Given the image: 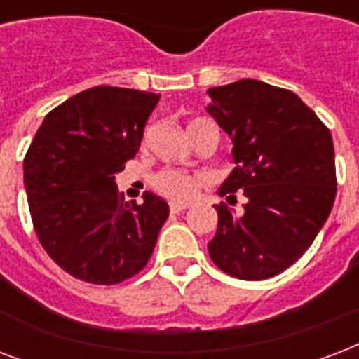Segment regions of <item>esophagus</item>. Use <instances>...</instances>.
Wrapping results in <instances>:
<instances>
[{
  "mask_svg": "<svg viewBox=\"0 0 359 359\" xmlns=\"http://www.w3.org/2000/svg\"><path fill=\"white\" fill-rule=\"evenodd\" d=\"M169 209H171V212H182V210L188 209V205H184V203H171V205H169Z\"/></svg>",
  "mask_w": 359,
  "mask_h": 359,
  "instance_id": "obj_1",
  "label": "esophagus"
}]
</instances>
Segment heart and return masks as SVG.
I'll use <instances>...</instances> for the list:
<instances>
[{
    "instance_id": "heart-1",
    "label": "heart",
    "mask_w": 359,
    "mask_h": 359,
    "mask_svg": "<svg viewBox=\"0 0 359 359\" xmlns=\"http://www.w3.org/2000/svg\"><path fill=\"white\" fill-rule=\"evenodd\" d=\"M207 182L203 175L198 173H186V171H179V169H165L161 173L156 175L154 184L156 188L168 196V198L175 199V201H188L196 196V191Z\"/></svg>"
}]
</instances>
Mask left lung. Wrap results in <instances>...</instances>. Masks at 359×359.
Instances as JSON below:
<instances>
[{
  "label": "left lung",
  "mask_w": 359,
  "mask_h": 359,
  "mask_svg": "<svg viewBox=\"0 0 359 359\" xmlns=\"http://www.w3.org/2000/svg\"><path fill=\"white\" fill-rule=\"evenodd\" d=\"M207 94V111L233 141L235 169L218 194L246 198L243 215L215 205L210 258L241 280L275 277L307 252L332 212V133L294 92L267 82L243 79Z\"/></svg>",
  "instance_id": "1"
}]
</instances>
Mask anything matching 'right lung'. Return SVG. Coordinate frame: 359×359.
<instances>
[{
    "instance_id": "obj_1",
    "label": "right lung",
    "mask_w": 359,
    "mask_h": 359,
    "mask_svg": "<svg viewBox=\"0 0 359 359\" xmlns=\"http://www.w3.org/2000/svg\"><path fill=\"white\" fill-rule=\"evenodd\" d=\"M160 95L95 86L46 114L24 158V188L41 245L75 278L118 284L149 264L169 216L144 191L124 203L114 175L139 150Z\"/></svg>"
}]
</instances>
